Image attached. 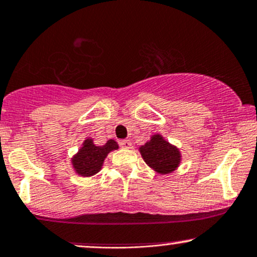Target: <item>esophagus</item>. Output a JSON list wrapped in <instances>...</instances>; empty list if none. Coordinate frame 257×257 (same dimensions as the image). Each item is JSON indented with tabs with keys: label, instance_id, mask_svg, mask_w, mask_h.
<instances>
[{
	"label": "esophagus",
	"instance_id": "34e87169",
	"mask_svg": "<svg viewBox=\"0 0 257 257\" xmlns=\"http://www.w3.org/2000/svg\"><path fill=\"white\" fill-rule=\"evenodd\" d=\"M118 144H119V146L123 147V148H129V147L132 146L131 140H126V139H123V140H119Z\"/></svg>",
	"mask_w": 257,
	"mask_h": 257
}]
</instances>
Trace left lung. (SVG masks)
Wrapping results in <instances>:
<instances>
[{"instance_id": "obj_1", "label": "left lung", "mask_w": 257, "mask_h": 257, "mask_svg": "<svg viewBox=\"0 0 257 257\" xmlns=\"http://www.w3.org/2000/svg\"><path fill=\"white\" fill-rule=\"evenodd\" d=\"M140 152L151 168L159 174H169L177 168L179 164L178 150L165 141L160 135H154L145 146H141Z\"/></svg>"}]
</instances>
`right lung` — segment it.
Here are the masks:
<instances>
[{
    "mask_svg": "<svg viewBox=\"0 0 257 257\" xmlns=\"http://www.w3.org/2000/svg\"><path fill=\"white\" fill-rule=\"evenodd\" d=\"M117 148H118L117 142L113 140H109L103 146H94L91 139H87L83 144V147L73 159L74 169L78 171L79 175L85 177L95 175L100 170L107 153Z\"/></svg>",
    "mask_w": 257,
    "mask_h": 257,
    "instance_id": "1",
    "label": "right lung"
}]
</instances>
